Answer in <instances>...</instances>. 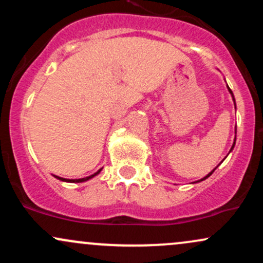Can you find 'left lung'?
Returning a JSON list of instances; mask_svg holds the SVG:
<instances>
[{"instance_id":"left-lung-1","label":"left lung","mask_w":263,"mask_h":263,"mask_svg":"<svg viewBox=\"0 0 263 263\" xmlns=\"http://www.w3.org/2000/svg\"><path fill=\"white\" fill-rule=\"evenodd\" d=\"M228 89H229V91H230V93H231V96H232V99H234V93H232V91H231V89H230V87H229L228 86ZM234 101H235V99H234ZM235 107H236V106H235ZM235 141H236V138H235ZM235 141H234V144H232V147H231V149H230V152H231V151H232V148H234V146H235ZM215 170H216V168H215ZM215 170H214V171H215ZM214 171H211L210 172V173L209 174H208V176H205L204 178H203V179H200V180H198V182H201V180H204V179H206V178L208 177H210L211 176V174H213V172Z\"/></svg>"}]
</instances>
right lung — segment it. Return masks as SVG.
I'll use <instances>...</instances> for the list:
<instances>
[{
  "label": "right lung",
  "instance_id": "obj_1",
  "mask_svg": "<svg viewBox=\"0 0 263 263\" xmlns=\"http://www.w3.org/2000/svg\"><path fill=\"white\" fill-rule=\"evenodd\" d=\"M101 172V170H99L98 172H96V173H93L92 176H89V177H85V178H80V179H65V178H62V177H58V176H54L57 178V179H59V180H63V182H70V183H81V182H86V180H89V179H91L92 177H95L96 174H99Z\"/></svg>",
  "mask_w": 263,
  "mask_h": 263
}]
</instances>
